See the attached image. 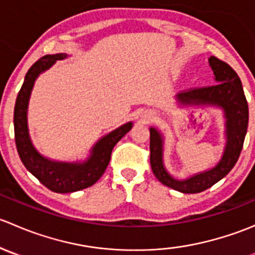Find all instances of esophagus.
<instances>
[{
	"label": "esophagus",
	"instance_id": "esophagus-1",
	"mask_svg": "<svg viewBox=\"0 0 255 255\" xmlns=\"http://www.w3.org/2000/svg\"><path fill=\"white\" fill-rule=\"evenodd\" d=\"M151 120V116L150 115H148V116H144V117H143V121H144V122H149V121H150Z\"/></svg>",
	"mask_w": 255,
	"mask_h": 255
}]
</instances>
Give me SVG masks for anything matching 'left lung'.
Listing matches in <instances>:
<instances>
[{
    "label": "left lung",
    "mask_w": 255,
    "mask_h": 255,
    "mask_svg": "<svg viewBox=\"0 0 255 255\" xmlns=\"http://www.w3.org/2000/svg\"><path fill=\"white\" fill-rule=\"evenodd\" d=\"M217 84L191 87L180 92L177 99L186 105H216L222 107L226 117V144L220 163L211 170L186 180H176L168 174L163 164V137L150 128V165L156 179L165 186L184 194H197L223 179L237 163L248 128V102L239 76L225 61L216 56L208 59Z\"/></svg>",
    "instance_id": "1"
}]
</instances>
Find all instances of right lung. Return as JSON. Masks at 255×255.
I'll return each instance as SVG.
<instances>
[{
  "instance_id": "obj_1",
  "label": "right lung",
  "mask_w": 255,
  "mask_h": 255,
  "mask_svg": "<svg viewBox=\"0 0 255 255\" xmlns=\"http://www.w3.org/2000/svg\"><path fill=\"white\" fill-rule=\"evenodd\" d=\"M64 58H66V54L45 55L30 66L17 95L13 115L14 140L20 160L44 186L59 194L79 191L94 185L106 170L111 159L113 146L132 128V123L129 122L100 139L92 148L89 160L82 164L51 161L35 150L30 142L27 126V110L30 91L38 75L50 68L56 60H61Z\"/></svg>"
}]
</instances>
